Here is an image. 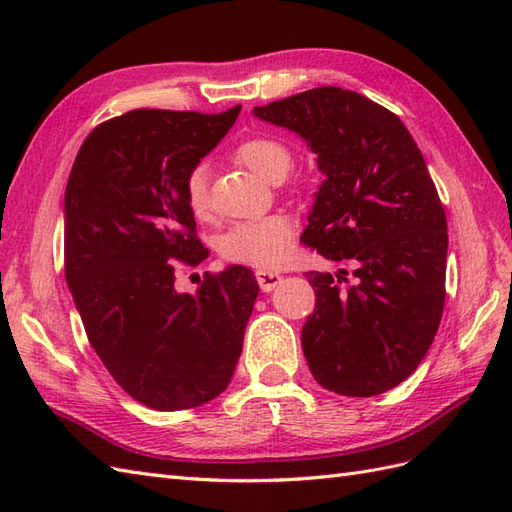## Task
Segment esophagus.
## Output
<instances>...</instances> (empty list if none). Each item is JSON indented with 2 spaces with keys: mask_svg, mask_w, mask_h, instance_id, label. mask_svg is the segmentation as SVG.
Returning <instances> with one entry per match:
<instances>
[{
  "mask_svg": "<svg viewBox=\"0 0 512 512\" xmlns=\"http://www.w3.org/2000/svg\"><path fill=\"white\" fill-rule=\"evenodd\" d=\"M255 277H257L259 288H262L264 292L275 290L281 284V279H284L279 273H273V270H257Z\"/></svg>",
  "mask_w": 512,
  "mask_h": 512,
  "instance_id": "obj_1",
  "label": "esophagus"
}]
</instances>
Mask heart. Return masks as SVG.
<instances>
[{"instance_id": "heart-1", "label": "heart", "mask_w": 512, "mask_h": 512, "mask_svg": "<svg viewBox=\"0 0 512 512\" xmlns=\"http://www.w3.org/2000/svg\"><path fill=\"white\" fill-rule=\"evenodd\" d=\"M235 158L255 171L259 178L268 182L284 180L295 154L292 149L275 136H253L235 147ZM184 202L189 211L206 220L211 213L209 198V169L204 165H195L184 176ZM292 242V224L284 215H268L262 220H246L233 224L222 233L217 250L231 264L253 266V268H279L290 255Z\"/></svg>"}]
</instances>
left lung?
<instances>
[{"label":"left lung","instance_id":"8db88e82","mask_svg":"<svg viewBox=\"0 0 512 512\" xmlns=\"http://www.w3.org/2000/svg\"><path fill=\"white\" fill-rule=\"evenodd\" d=\"M253 114L317 154L325 180L301 239L354 266L352 281L345 270L308 273L317 295L301 330L310 372L336 394H383L420 365L444 308L447 215L416 140L383 105L332 85Z\"/></svg>","mask_w":512,"mask_h":512}]
</instances>
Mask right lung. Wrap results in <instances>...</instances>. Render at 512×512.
<instances>
[{"instance_id": "right-lung-1", "label": "right lung", "mask_w": 512, "mask_h": 512, "mask_svg": "<svg viewBox=\"0 0 512 512\" xmlns=\"http://www.w3.org/2000/svg\"><path fill=\"white\" fill-rule=\"evenodd\" d=\"M222 114L134 110L85 138L65 187V281L90 345L134 400L158 411L220 396L257 299L244 266L178 292L173 264H200L184 176L220 143Z\"/></svg>"}]
</instances>
